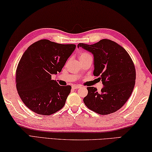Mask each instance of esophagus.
Returning <instances> with one entry per match:
<instances>
[{
    "instance_id": "34e87169",
    "label": "esophagus",
    "mask_w": 152,
    "mask_h": 152,
    "mask_svg": "<svg viewBox=\"0 0 152 152\" xmlns=\"http://www.w3.org/2000/svg\"><path fill=\"white\" fill-rule=\"evenodd\" d=\"M81 86H79V85H74V86H73V88L75 89H79V88H81Z\"/></svg>"
}]
</instances>
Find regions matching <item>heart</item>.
<instances>
[{
	"instance_id": "1",
	"label": "heart",
	"mask_w": 152,
	"mask_h": 152,
	"mask_svg": "<svg viewBox=\"0 0 152 152\" xmlns=\"http://www.w3.org/2000/svg\"><path fill=\"white\" fill-rule=\"evenodd\" d=\"M88 55H89L88 54V53H85V52L81 53V54H80V58L84 57H86V56H88Z\"/></svg>"
}]
</instances>
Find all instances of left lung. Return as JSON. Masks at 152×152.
<instances>
[{"mask_svg": "<svg viewBox=\"0 0 152 152\" xmlns=\"http://www.w3.org/2000/svg\"><path fill=\"white\" fill-rule=\"evenodd\" d=\"M77 47L94 55V75L100 76L104 86L100 93L95 87H87L85 105L101 115L115 112L126 103L134 88L136 74L132 58L124 48L110 39L93 45L79 43Z\"/></svg>", "mask_w": 152, "mask_h": 152, "instance_id": "1", "label": "left lung"}]
</instances>
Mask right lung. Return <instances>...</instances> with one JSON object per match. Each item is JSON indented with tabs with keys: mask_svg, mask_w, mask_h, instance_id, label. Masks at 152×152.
Segmentation results:
<instances>
[{
	"mask_svg": "<svg viewBox=\"0 0 152 152\" xmlns=\"http://www.w3.org/2000/svg\"><path fill=\"white\" fill-rule=\"evenodd\" d=\"M75 47L42 39L23 53L16 71V86L24 104L33 112L50 115L65 105L71 87L59 86L51 75L61 71Z\"/></svg>",
	"mask_w": 152,
	"mask_h": 152,
	"instance_id": "1",
	"label": "right lung"
}]
</instances>
